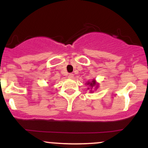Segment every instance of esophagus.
Masks as SVG:
<instances>
[{"label":"esophagus","instance_id":"obj_1","mask_svg":"<svg viewBox=\"0 0 148 148\" xmlns=\"http://www.w3.org/2000/svg\"><path fill=\"white\" fill-rule=\"evenodd\" d=\"M68 77L69 78V79H72V78L74 77V74H69Z\"/></svg>","mask_w":148,"mask_h":148}]
</instances>
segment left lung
I'll return each instance as SVG.
<instances>
[{"label": "left lung", "mask_w": 148, "mask_h": 148, "mask_svg": "<svg viewBox=\"0 0 148 148\" xmlns=\"http://www.w3.org/2000/svg\"><path fill=\"white\" fill-rule=\"evenodd\" d=\"M86 85H88V86H89V88H88V89H90V92H92V89L93 88L95 87V88H98V86H99V84H97V83L96 82L95 79H93L92 81H88L87 83H86Z\"/></svg>", "instance_id": "1"}]
</instances>
